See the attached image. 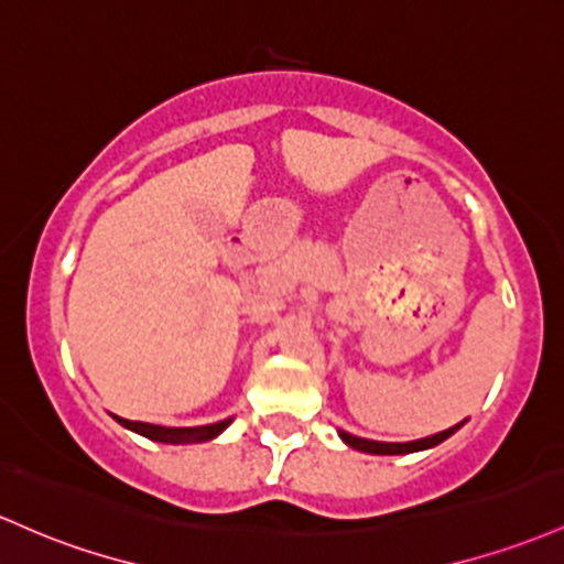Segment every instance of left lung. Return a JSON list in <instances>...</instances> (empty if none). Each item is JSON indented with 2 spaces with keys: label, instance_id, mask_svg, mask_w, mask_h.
Masks as SVG:
<instances>
[{
  "label": "left lung",
  "instance_id": "1",
  "mask_svg": "<svg viewBox=\"0 0 564 564\" xmlns=\"http://www.w3.org/2000/svg\"><path fill=\"white\" fill-rule=\"evenodd\" d=\"M463 423H466V420H463ZM463 423H457V425H453V429H447V431L433 433V436L417 438V442H372V438L352 436V433H345V431H339V438H343V442L348 444V447L358 449V453H369V455H410V453H420V449H431V447H436V444H442L444 438L453 436V433L460 429Z\"/></svg>",
  "mask_w": 564,
  "mask_h": 564
}]
</instances>
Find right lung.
<instances>
[{
  "label": "right lung",
  "mask_w": 564,
  "mask_h": 564,
  "mask_svg": "<svg viewBox=\"0 0 564 564\" xmlns=\"http://www.w3.org/2000/svg\"><path fill=\"white\" fill-rule=\"evenodd\" d=\"M115 420L126 429H131L141 436L152 438V442L160 444H197V442H212V438L219 436L227 425L232 423L230 420H221V423H212V425H195V429H163V425H152V423H139V420H126V417H117Z\"/></svg>",
  "instance_id": "1"
}]
</instances>
